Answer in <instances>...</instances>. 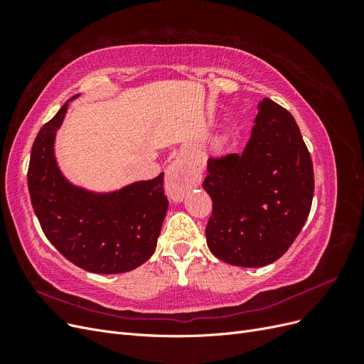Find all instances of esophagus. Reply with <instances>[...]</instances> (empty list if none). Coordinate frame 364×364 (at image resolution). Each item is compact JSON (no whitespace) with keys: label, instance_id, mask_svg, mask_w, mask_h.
Wrapping results in <instances>:
<instances>
[{"label":"esophagus","instance_id":"obj_1","mask_svg":"<svg viewBox=\"0 0 364 364\" xmlns=\"http://www.w3.org/2000/svg\"><path fill=\"white\" fill-rule=\"evenodd\" d=\"M200 183V174L182 161H174L165 173V193L173 202H181L186 191Z\"/></svg>","mask_w":364,"mask_h":364}]
</instances>
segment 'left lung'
I'll list each match as a JSON object with an SVG mask.
<instances>
[{"label":"left lung","mask_w":364,"mask_h":364,"mask_svg":"<svg viewBox=\"0 0 364 364\" xmlns=\"http://www.w3.org/2000/svg\"><path fill=\"white\" fill-rule=\"evenodd\" d=\"M203 190L213 199L206 243L238 267H262L293 245L310 214L314 173L293 115L262 98L243 153L208 159Z\"/></svg>","instance_id":"1"}]
</instances>
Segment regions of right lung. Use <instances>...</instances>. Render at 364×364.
<instances>
[{
	"instance_id": "right-lung-1",
	"label": "right lung",
	"mask_w": 364,
	"mask_h": 364,
	"mask_svg": "<svg viewBox=\"0 0 364 364\" xmlns=\"http://www.w3.org/2000/svg\"><path fill=\"white\" fill-rule=\"evenodd\" d=\"M68 102L33 142L27 174L33 209L50 243L75 266L102 274L130 272L156 249L168 208L164 173L112 193L73 185L54 156V139Z\"/></svg>"
}]
</instances>
